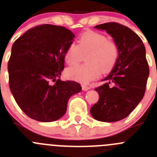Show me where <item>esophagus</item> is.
Listing matches in <instances>:
<instances>
[{
	"label": "esophagus",
	"mask_w": 157,
	"mask_h": 157,
	"mask_svg": "<svg viewBox=\"0 0 157 157\" xmlns=\"http://www.w3.org/2000/svg\"><path fill=\"white\" fill-rule=\"evenodd\" d=\"M90 88H91V87H88V86L82 85V89H83V91H87V90H89Z\"/></svg>",
	"instance_id": "1"
}]
</instances>
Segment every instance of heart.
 I'll return each mask as SVG.
<instances>
[{
    "label": "heart",
    "instance_id": "1",
    "mask_svg": "<svg viewBox=\"0 0 157 157\" xmlns=\"http://www.w3.org/2000/svg\"><path fill=\"white\" fill-rule=\"evenodd\" d=\"M87 52V63L72 66L66 70L69 78L84 84L98 78L101 72L106 73L111 71L119 56L115 42L107 40L101 33L87 31L80 36L78 45H69L65 53V60L69 65L75 64L80 60L81 52Z\"/></svg>",
    "mask_w": 157,
    "mask_h": 157
}]
</instances>
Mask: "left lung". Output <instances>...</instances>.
I'll return each instance as SVG.
<instances>
[{"mask_svg":"<svg viewBox=\"0 0 157 157\" xmlns=\"http://www.w3.org/2000/svg\"><path fill=\"white\" fill-rule=\"evenodd\" d=\"M94 28L105 30L117 45L119 56L111 73L95 88L98 102L91 108V116L102 122L124 119L142 101L149 74L145 48L141 38L130 28L107 22Z\"/></svg>","mask_w":157,"mask_h":157,"instance_id":"obj_1","label":"left lung"}]
</instances>
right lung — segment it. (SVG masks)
Wrapping results in <instances>:
<instances>
[{
  "mask_svg": "<svg viewBox=\"0 0 157 157\" xmlns=\"http://www.w3.org/2000/svg\"><path fill=\"white\" fill-rule=\"evenodd\" d=\"M74 36L63 26L44 24L27 30L12 45L10 90L21 109L35 121L60 119L70 97L81 91L77 82L59 79Z\"/></svg>",
  "mask_w": 157,
  "mask_h": 157,
  "instance_id": "add662e5",
  "label": "right lung"
}]
</instances>
